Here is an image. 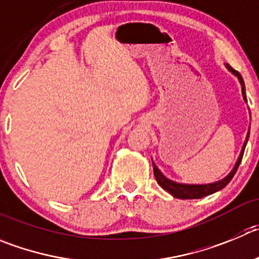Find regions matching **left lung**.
I'll use <instances>...</instances> for the list:
<instances>
[{"instance_id": "1", "label": "left lung", "mask_w": 259, "mask_h": 259, "mask_svg": "<svg viewBox=\"0 0 259 259\" xmlns=\"http://www.w3.org/2000/svg\"><path fill=\"white\" fill-rule=\"evenodd\" d=\"M228 69L230 70L233 74H235L236 76L239 78V80H240L241 83V87H243V96H244V100L246 101V96H245V85H244V80L243 78H241V75L239 74L236 70H234L233 67L229 66L228 65ZM248 138H249V133H248V135H246V141L245 143H244V147H243V151H241L240 156H239V159L238 162H236L235 167L233 168V171H231L230 174H229L228 176L225 179H222L221 181H217V183H213V184H206V185H185V184H178V183H174V181L168 180L166 176H163L162 174H161V171L158 170V168L156 167V165H154L153 162V171H154V176H156V180L157 183H158L161 187L163 188V189L166 190V192H168L170 194H172L175 198H180V199H199V198H203L206 197V195H209V194H213V193L219 192V190H221L222 188H225L226 185L229 184L231 181V179L234 178V175H235L236 170H238L239 165H240L241 162V158H243V154H244V149H245V146H246V142H248Z\"/></svg>"}]
</instances>
